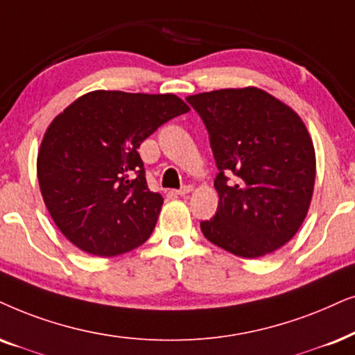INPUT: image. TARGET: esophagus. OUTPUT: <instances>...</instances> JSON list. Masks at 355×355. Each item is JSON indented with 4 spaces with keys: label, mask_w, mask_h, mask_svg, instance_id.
<instances>
[{
    "label": "esophagus",
    "mask_w": 355,
    "mask_h": 355,
    "mask_svg": "<svg viewBox=\"0 0 355 355\" xmlns=\"http://www.w3.org/2000/svg\"><path fill=\"white\" fill-rule=\"evenodd\" d=\"M192 191V186H184V187H181V189H178L176 191V194L178 196H186V194H189V192Z\"/></svg>",
    "instance_id": "obj_1"
}]
</instances>
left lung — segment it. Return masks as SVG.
Returning a JSON list of instances; mask_svg holds the SVG:
<instances>
[{"label":"left lung","mask_w":355,"mask_h":355,"mask_svg":"<svg viewBox=\"0 0 355 355\" xmlns=\"http://www.w3.org/2000/svg\"><path fill=\"white\" fill-rule=\"evenodd\" d=\"M186 101L209 132L218 168V209L200 222L204 236L248 259L282 248L302 227L315 186V148L305 123L257 87Z\"/></svg>","instance_id":"1"}]
</instances>
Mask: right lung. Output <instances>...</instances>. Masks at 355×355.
<instances>
[{
  "instance_id": "add662e5",
  "label": "right lung",
  "mask_w": 355,
  "mask_h": 355,
  "mask_svg": "<svg viewBox=\"0 0 355 355\" xmlns=\"http://www.w3.org/2000/svg\"><path fill=\"white\" fill-rule=\"evenodd\" d=\"M174 94L93 91L58 114L37 156L44 202L81 251L112 257L150 238L163 197L146 186L138 146L186 114Z\"/></svg>"
}]
</instances>
